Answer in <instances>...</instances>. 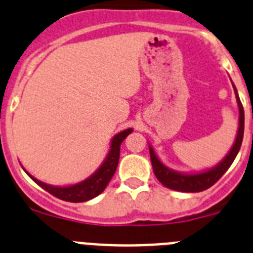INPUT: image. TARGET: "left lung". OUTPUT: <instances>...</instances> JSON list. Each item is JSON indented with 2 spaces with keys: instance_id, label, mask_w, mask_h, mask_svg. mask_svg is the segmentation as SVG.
I'll return each mask as SVG.
<instances>
[{
  "instance_id": "8db88e82",
  "label": "left lung",
  "mask_w": 253,
  "mask_h": 253,
  "mask_svg": "<svg viewBox=\"0 0 253 253\" xmlns=\"http://www.w3.org/2000/svg\"><path fill=\"white\" fill-rule=\"evenodd\" d=\"M234 92H236V98H237L238 108H240V125H238L237 137H236L233 147L228 152V155L217 166H214L213 169L194 175H185L180 174V172L172 171V170L168 169V168H165L161 164V161L156 158L154 150L150 147V158H151L152 169H154L155 176L158 177V180L164 186L172 189V190H176V192H203L206 189L211 188L213 184L217 183L220 177L223 176V174L229 169V166L232 165V163L234 161V159H236V156H237L238 151L241 149V145H242L243 140V129H245V112H243V107L236 88H234Z\"/></svg>"
}]
</instances>
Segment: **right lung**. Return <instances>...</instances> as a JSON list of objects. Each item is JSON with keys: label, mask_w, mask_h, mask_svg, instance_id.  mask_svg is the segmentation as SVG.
I'll use <instances>...</instances> for the list:
<instances>
[{"label": "right lung", "mask_w": 253, "mask_h": 253, "mask_svg": "<svg viewBox=\"0 0 253 253\" xmlns=\"http://www.w3.org/2000/svg\"><path fill=\"white\" fill-rule=\"evenodd\" d=\"M132 132V128L125 129V131L120 132L118 135H116L112 140V145H111V150L107 155L106 160L102 164L94 174L90 177H88L87 180L82 181V183L76 184L72 186H51L47 184L39 181L30 174H27L29 176L35 181L38 185L45 189L47 193H50L54 197L59 198L65 202H70V203H81V202H87V200L92 199V198L97 197L103 192L108 183L111 181L112 176L115 175L116 169H117L118 160H120V149H121V143L124 142L125 138Z\"/></svg>", "instance_id": "1"}]
</instances>
